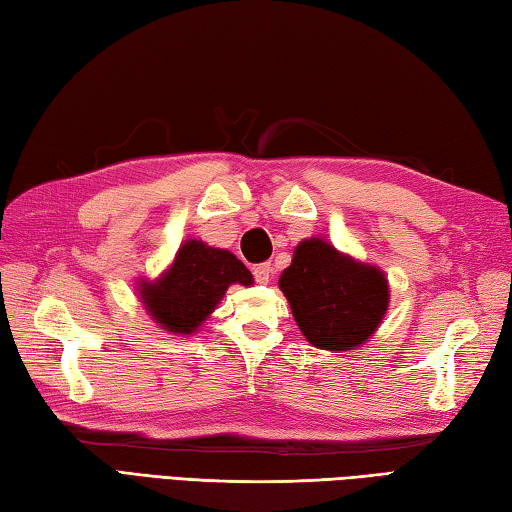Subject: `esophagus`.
<instances>
[{"label":"esophagus","instance_id":"1","mask_svg":"<svg viewBox=\"0 0 512 512\" xmlns=\"http://www.w3.org/2000/svg\"><path fill=\"white\" fill-rule=\"evenodd\" d=\"M254 278H256V283H260V285H267V283H269V278H272V267H269L267 263H265V265H258V267H254Z\"/></svg>","mask_w":512,"mask_h":512}]
</instances>
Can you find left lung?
<instances>
[{
  "instance_id": "left-lung-1",
  "label": "left lung",
  "mask_w": 512,
  "mask_h": 512,
  "mask_svg": "<svg viewBox=\"0 0 512 512\" xmlns=\"http://www.w3.org/2000/svg\"><path fill=\"white\" fill-rule=\"evenodd\" d=\"M278 287L305 339L330 352H350L372 339L390 305L381 269L339 252L325 238L296 245Z\"/></svg>"
}]
</instances>
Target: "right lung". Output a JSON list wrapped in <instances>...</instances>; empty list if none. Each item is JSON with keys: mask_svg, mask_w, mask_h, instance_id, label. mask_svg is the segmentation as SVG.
Wrapping results in <instances>:
<instances>
[{"mask_svg": "<svg viewBox=\"0 0 512 512\" xmlns=\"http://www.w3.org/2000/svg\"><path fill=\"white\" fill-rule=\"evenodd\" d=\"M252 283V272L227 249L187 238L158 278H140L138 296L153 323L187 336L214 314L231 285Z\"/></svg>", "mask_w": 512, "mask_h": 512, "instance_id": "obj_1", "label": "right lung"}]
</instances>
